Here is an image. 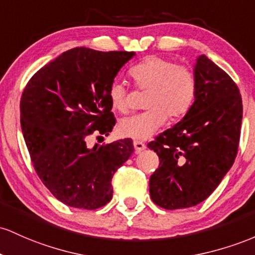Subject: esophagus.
I'll use <instances>...</instances> for the list:
<instances>
[{"mask_svg":"<svg viewBox=\"0 0 255 255\" xmlns=\"http://www.w3.org/2000/svg\"><path fill=\"white\" fill-rule=\"evenodd\" d=\"M133 148H135V153L138 154V153H141L142 150H144L147 147H145V144L143 142L135 141L133 142Z\"/></svg>","mask_w":255,"mask_h":255,"instance_id":"34e87169","label":"esophagus"}]
</instances>
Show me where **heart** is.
<instances>
[{
	"instance_id": "heart-1",
	"label": "heart",
	"mask_w": 255,
	"mask_h": 255,
	"mask_svg": "<svg viewBox=\"0 0 255 255\" xmlns=\"http://www.w3.org/2000/svg\"><path fill=\"white\" fill-rule=\"evenodd\" d=\"M130 76L138 89L149 90L144 102L145 108L149 110L119 123L118 131L123 137L135 141L150 138L165 124L167 117L182 118L195 101V72L189 66L177 65L174 60L158 55L148 56L131 68ZM108 97L114 110L120 113L128 112V89L124 83L112 82Z\"/></svg>"
}]
</instances>
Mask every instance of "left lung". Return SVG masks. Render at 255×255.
Instances as JSON below:
<instances>
[{"label":"left lung","mask_w":255,"mask_h":255,"mask_svg":"<svg viewBox=\"0 0 255 255\" xmlns=\"http://www.w3.org/2000/svg\"><path fill=\"white\" fill-rule=\"evenodd\" d=\"M195 74L197 91L189 112L148 143L160 161L149 179L150 197L165 210L207 199L239 150L242 99L236 83L205 55L197 59Z\"/></svg>","instance_id":"left-lung-1"}]
</instances>
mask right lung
Wrapping results in <instances>:
<instances>
[{"label": "right lung", "instance_id": "obj_1", "mask_svg": "<svg viewBox=\"0 0 255 255\" xmlns=\"http://www.w3.org/2000/svg\"><path fill=\"white\" fill-rule=\"evenodd\" d=\"M133 51H65L31 77L20 100V124L43 184L71 207L111 201L112 177L133 151L131 138L90 147L116 124L108 89Z\"/></svg>", "mask_w": 255, "mask_h": 255}]
</instances>
